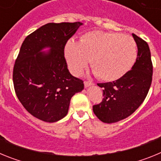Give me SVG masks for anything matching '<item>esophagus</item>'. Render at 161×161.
I'll list each match as a JSON object with an SVG mask.
<instances>
[{"label":"esophagus","mask_w":161,"mask_h":161,"mask_svg":"<svg viewBox=\"0 0 161 161\" xmlns=\"http://www.w3.org/2000/svg\"><path fill=\"white\" fill-rule=\"evenodd\" d=\"M94 84L93 83V82L91 81H85V88H88L89 87V86H91V85H93Z\"/></svg>","instance_id":"esophagus-1"}]
</instances>
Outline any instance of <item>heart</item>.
Masks as SVG:
<instances>
[{"label":"heart","mask_w":161,"mask_h":161,"mask_svg":"<svg viewBox=\"0 0 161 161\" xmlns=\"http://www.w3.org/2000/svg\"><path fill=\"white\" fill-rule=\"evenodd\" d=\"M64 56L71 72L79 75L90 65L95 75L105 81L117 80L133 68L138 57L134 38L119 33L95 31L86 33L79 42L69 40Z\"/></svg>","instance_id":"heart-1"}]
</instances>
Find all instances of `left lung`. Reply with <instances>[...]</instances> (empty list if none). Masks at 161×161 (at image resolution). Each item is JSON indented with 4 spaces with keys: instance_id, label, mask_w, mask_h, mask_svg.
Here are the masks:
<instances>
[{
    "instance_id": "obj_1",
    "label": "left lung",
    "mask_w": 161,
    "mask_h": 161,
    "mask_svg": "<svg viewBox=\"0 0 161 161\" xmlns=\"http://www.w3.org/2000/svg\"><path fill=\"white\" fill-rule=\"evenodd\" d=\"M132 36L137 44L138 57L131 70L115 81L97 84L103 88L104 98L93 110L103 123H117L129 117L143 103L150 89L153 63L148 44L135 34Z\"/></svg>"
}]
</instances>
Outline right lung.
<instances>
[{"label":"right lung","instance_id":"obj_1","mask_svg":"<svg viewBox=\"0 0 161 161\" xmlns=\"http://www.w3.org/2000/svg\"><path fill=\"white\" fill-rule=\"evenodd\" d=\"M82 25L47 23L22 42L13 80L18 100L34 117L47 123L60 120L68 114L72 97L84 89L83 81L68 71L64 53L67 41Z\"/></svg>","mask_w":161,"mask_h":161}]
</instances>
